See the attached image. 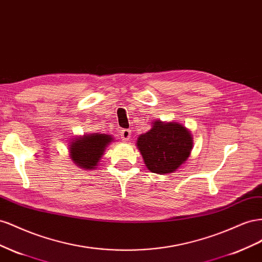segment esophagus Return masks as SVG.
I'll use <instances>...</instances> for the list:
<instances>
[{"mask_svg":"<svg viewBox=\"0 0 262 262\" xmlns=\"http://www.w3.org/2000/svg\"><path fill=\"white\" fill-rule=\"evenodd\" d=\"M130 135H132V130L130 129H127V128H124L121 130V136H122V139L127 141L129 140L130 138Z\"/></svg>","mask_w":262,"mask_h":262,"instance_id":"obj_1","label":"esophagus"}]
</instances>
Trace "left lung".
Listing matches in <instances>:
<instances>
[{
  "mask_svg": "<svg viewBox=\"0 0 262 262\" xmlns=\"http://www.w3.org/2000/svg\"><path fill=\"white\" fill-rule=\"evenodd\" d=\"M193 140L190 132L178 123H154L152 128L141 134L137 147L146 167L154 173L176 171L189 158Z\"/></svg>",
  "mask_w": 262,
  "mask_h": 262,
  "instance_id": "obj_1",
  "label": "left lung"
}]
</instances>
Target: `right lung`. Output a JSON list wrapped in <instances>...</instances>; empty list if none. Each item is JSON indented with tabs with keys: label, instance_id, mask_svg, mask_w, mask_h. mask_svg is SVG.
I'll return each mask as SVG.
<instances>
[{
	"label": "right lung",
	"instance_id": "right-lung-1",
	"mask_svg": "<svg viewBox=\"0 0 262 262\" xmlns=\"http://www.w3.org/2000/svg\"><path fill=\"white\" fill-rule=\"evenodd\" d=\"M112 140L113 138L105 134H92L83 138H77L70 147L71 158L81 168L94 169Z\"/></svg>",
	"mask_w": 262,
	"mask_h": 262
}]
</instances>
